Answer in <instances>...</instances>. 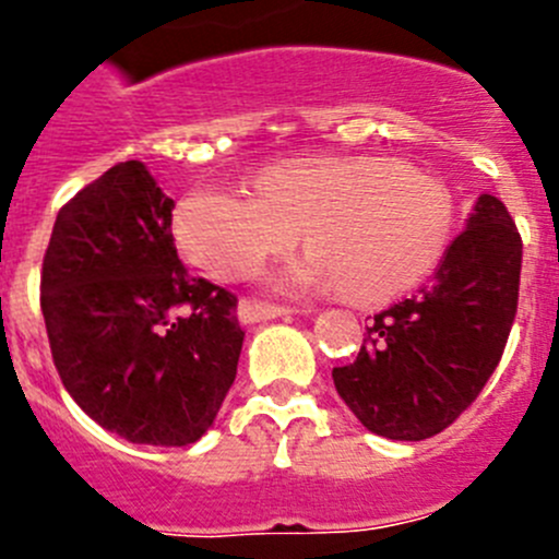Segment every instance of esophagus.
Returning <instances> with one entry per match:
<instances>
[{
	"mask_svg": "<svg viewBox=\"0 0 559 559\" xmlns=\"http://www.w3.org/2000/svg\"><path fill=\"white\" fill-rule=\"evenodd\" d=\"M292 314V309L286 306H275V304H262V300H242L239 304V320L242 322H264V320H275V317H286Z\"/></svg>",
	"mask_w": 559,
	"mask_h": 559,
	"instance_id": "esophagus-1",
	"label": "esophagus"
}]
</instances>
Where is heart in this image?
Listing matches in <instances>:
<instances>
[{
    "instance_id": "b5f03b06",
    "label": "heart",
    "mask_w": 559,
    "mask_h": 559,
    "mask_svg": "<svg viewBox=\"0 0 559 559\" xmlns=\"http://www.w3.org/2000/svg\"><path fill=\"white\" fill-rule=\"evenodd\" d=\"M455 223V195L436 176L391 156H331L275 165L255 190L198 187L179 203L176 239L209 275L239 281L304 231L311 253L278 275L281 289H344L380 304L438 267Z\"/></svg>"
}]
</instances>
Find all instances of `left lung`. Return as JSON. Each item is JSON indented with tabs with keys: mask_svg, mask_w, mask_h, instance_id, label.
Returning <instances> with one entry per match:
<instances>
[{
	"mask_svg": "<svg viewBox=\"0 0 559 559\" xmlns=\"http://www.w3.org/2000/svg\"><path fill=\"white\" fill-rule=\"evenodd\" d=\"M521 234L479 195L419 295L374 314L361 353L333 385L367 430L421 441L450 427L497 369L519 309Z\"/></svg>",
	"mask_w": 559,
	"mask_h": 559,
	"instance_id": "1",
	"label": "left lung"
}]
</instances>
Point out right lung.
Masks as SVG:
<instances>
[{"label":"right lung","mask_w":559,"mask_h":559,"mask_svg":"<svg viewBox=\"0 0 559 559\" xmlns=\"http://www.w3.org/2000/svg\"><path fill=\"white\" fill-rule=\"evenodd\" d=\"M174 198L143 162H118L57 212L40 311L66 391L132 444L187 447L212 427L245 331L237 295L176 253Z\"/></svg>","instance_id":"1"}]
</instances>
